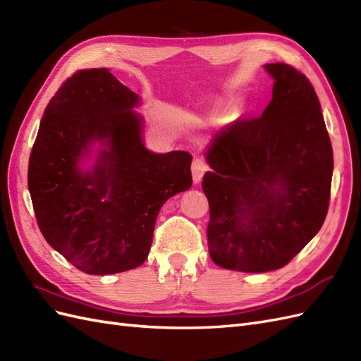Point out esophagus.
<instances>
[{
	"label": "esophagus",
	"instance_id": "esophagus-1",
	"mask_svg": "<svg viewBox=\"0 0 361 361\" xmlns=\"http://www.w3.org/2000/svg\"><path fill=\"white\" fill-rule=\"evenodd\" d=\"M207 161H205L202 157H195L192 161V175H193V181L200 183L202 175L207 171Z\"/></svg>",
	"mask_w": 361,
	"mask_h": 361
}]
</instances>
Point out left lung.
Listing matches in <instances>:
<instances>
[{"instance_id": "left-lung-1", "label": "left lung", "mask_w": 361, "mask_h": 361, "mask_svg": "<svg viewBox=\"0 0 361 361\" xmlns=\"http://www.w3.org/2000/svg\"><path fill=\"white\" fill-rule=\"evenodd\" d=\"M264 68L275 80L271 102L214 136L202 178L212 260L251 274L286 266L321 230L334 166L310 81L281 61Z\"/></svg>"}]
</instances>
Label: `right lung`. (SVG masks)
Masks as SVG:
<instances>
[{
  "instance_id": "right-lung-1",
  "label": "right lung",
  "mask_w": 361,
  "mask_h": 361,
  "mask_svg": "<svg viewBox=\"0 0 361 361\" xmlns=\"http://www.w3.org/2000/svg\"><path fill=\"white\" fill-rule=\"evenodd\" d=\"M139 98L106 68L77 71L49 99L28 160V190L45 240L89 275L126 272L147 260L161 205L192 186L186 151L142 143ZM107 141L92 173L78 160Z\"/></svg>"
}]
</instances>
